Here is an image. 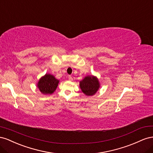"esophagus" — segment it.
Returning a JSON list of instances; mask_svg holds the SVG:
<instances>
[{
  "label": "esophagus",
  "mask_w": 153,
  "mask_h": 153,
  "mask_svg": "<svg viewBox=\"0 0 153 153\" xmlns=\"http://www.w3.org/2000/svg\"><path fill=\"white\" fill-rule=\"evenodd\" d=\"M68 79L69 81H72V77L71 76H68Z\"/></svg>",
  "instance_id": "obj_1"
}]
</instances>
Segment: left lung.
<instances>
[{
	"label": "left lung",
	"instance_id": "left-lung-1",
	"mask_svg": "<svg viewBox=\"0 0 153 153\" xmlns=\"http://www.w3.org/2000/svg\"><path fill=\"white\" fill-rule=\"evenodd\" d=\"M80 88L85 95H93L99 88V82L94 76H86L80 81Z\"/></svg>",
	"mask_w": 153,
	"mask_h": 153
}]
</instances>
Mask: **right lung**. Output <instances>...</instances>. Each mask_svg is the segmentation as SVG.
<instances>
[{"label": "right lung", "instance_id": "add662e5", "mask_svg": "<svg viewBox=\"0 0 153 153\" xmlns=\"http://www.w3.org/2000/svg\"><path fill=\"white\" fill-rule=\"evenodd\" d=\"M59 81L51 74H45L38 82V87L43 94H51L57 88Z\"/></svg>", "mask_w": 153, "mask_h": 153}]
</instances>
